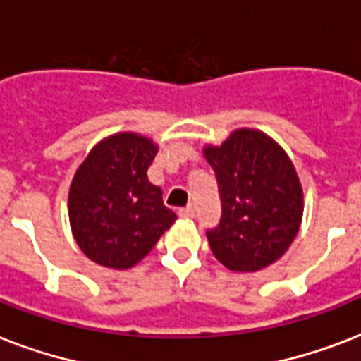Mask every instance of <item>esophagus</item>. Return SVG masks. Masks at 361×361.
I'll return each mask as SVG.
<instances>
[{"label":"esophagus","mask_w":361,"mask_h":361,"mask_svg":"<svg viewBox=\"0 0 361 361\" xmlns=\"http://www.w3.org/2000/svg\"><path fill=\"white\" fill-rule=\"evenodd\" d=\"M180 217H183V219H192V217H195V209H192L191 206H187V208H181L180 209Z\"/></svg>","instance_id":"esophagus-1"}]
</instances>
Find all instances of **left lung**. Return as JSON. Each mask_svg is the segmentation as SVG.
<instances>
[{"mask_svg":"<svg viewBox=\"0 0 361 361\" xmlns=\"http://www.w3.org/2000/svg\"><path fill=\"white\" fill-rule=\"evenodd\" d=\"M204 157L219 185L223 217L208 231L212 252L225 268L251 274L279 260L303 217V189L290 157L266 133L232 130Z\"/></svg>","mask_w":361,"mask_h":361,"instance_id":"obj_1","label":"left lung"}]
</instances>
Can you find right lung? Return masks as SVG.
I'll return each instance as SVG.
<instances>
[{
  "label": "right lung",
  "instance_id": "obj_1",
  "mask_svg": "<svg viewBox=\"0 0 361 361\" xmlns=\"http://www.w3.org/2000/svg\"><path fill=\"white\" fill-rule=\"evenodd\" d=\"M159 146L138 133H116L97 142L69 187V223L92 262L129 269L152 251L176 214L161 187L147 180Z\"/></svg>",
  "mask_w": 361,
  "mask_h": 361
}]
</instances>
